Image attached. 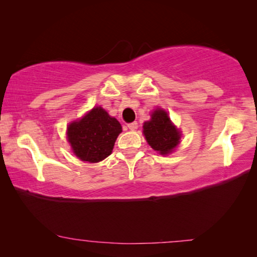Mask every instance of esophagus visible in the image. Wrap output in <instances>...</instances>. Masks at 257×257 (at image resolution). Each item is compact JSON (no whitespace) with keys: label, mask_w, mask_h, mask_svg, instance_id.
<instances>
[{"label":"esophagus","mask_w":257,"mask_h":257,"mask_svg":"<svg viewBox=\"0 0 257 257\" xmlns=\"http://www.w3.org/2000/svg\"><path fill=\"white\" fill-rule=\"evenodd\" d=\"M137 127H138V123L136 122V121H134V122L128 123V128H129L130 130H136Z\"/></svg>","instance_id":"obj_1"}]
</instances>
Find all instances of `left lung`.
<instances>
[{
    "label": "left lung",
    "mask_w": 257,
    "mask_h": 257,
    "mask_svg": "<svg viewBox=\"0 0 257 257\" xmlns=\"http://www.w3.org/2000/svg\"><path fill=\"white\" fill-rule=\"evenodd\" d=\"M143 128L147 143L160 154H169L180 143L179 130L171 123L168 113L160 108L153 112L152 119Z\"/></svg>",
    "instance_id": "obj_1"
}]
</instances>
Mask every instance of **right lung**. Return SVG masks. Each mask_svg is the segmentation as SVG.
Here are the masks:
<instances>
[{"label": "right lung", "mask_w": 257, "mask_h": 257, "mask_svg": "<svg viewBox=\"0 0 257 257\" xmlns=\"http://www.w3.org/2000/svg\"><path fill=\"white\" fill-rule=\"evenodd\" d=\"M121 132L119 121L98 106L69 124L68 141L81 161L96 163L111 154Z\"/></svg>", "instance_id": "obj_1"}]
</instances>
